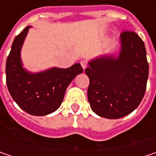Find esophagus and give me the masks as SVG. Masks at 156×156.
I'll list each match as a JSON object with an SVG mask.
<instances>
[{
    "mask_svg": "<svg viewBox=\"0 0 156 156\" xmlns=\"http://www.w3.org/2000/svg\"><path fill=\"white\" fill-rule=\"evenodd\" d=\"M80 64H81V67H82L83 69H85L87 68V62H86L85 60H81V61H80Z\"/></svg>",
    "mask_w": 156,
    "mask_h": 156,
    "instance_id": "34e87169",
    "label": "esophagus"
}]
</instances>
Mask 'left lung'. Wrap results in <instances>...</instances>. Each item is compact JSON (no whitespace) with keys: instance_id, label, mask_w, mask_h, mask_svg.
Here are the masks:
<instances>
[{"instance_id":"obj_1","label":"left lung","mask_w":156,"mask_h":156,"mask_svg":"<svg viewBox=\"0 0 156 156\" xmlns=\"http://www.w3.org/2000/svg\"><path fill=\"white\" fill-rule=\"evenodd\" d=\"M118 53H107L88 61L87 99L98 115L117 119L132 113L141 103L148 79L146 50L135 32H124Z\"/></svg>"}]
</instances>
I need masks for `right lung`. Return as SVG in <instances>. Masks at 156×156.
Segmentation results:
<instances>
[{
  "instance_id": "1",
  "label": "right lung",
  "mask_w": 156,
  "mask_h": 156,
  "mask_svg": "<svg viewBox=\"0 0 156 156\" xmlns=\"http://www.w3.org/2000/svg\"><path fill=\"white\" fill-rule=\"evenodd\" d=\"M31 26H27L13 41L6 61L8 90L25 112L32 115H46L55 112L63 101L70 82L83 72L79 63L68 69L49 68L31 72L23 67L21 48Z\"/></svg>"
}]
</instances>
